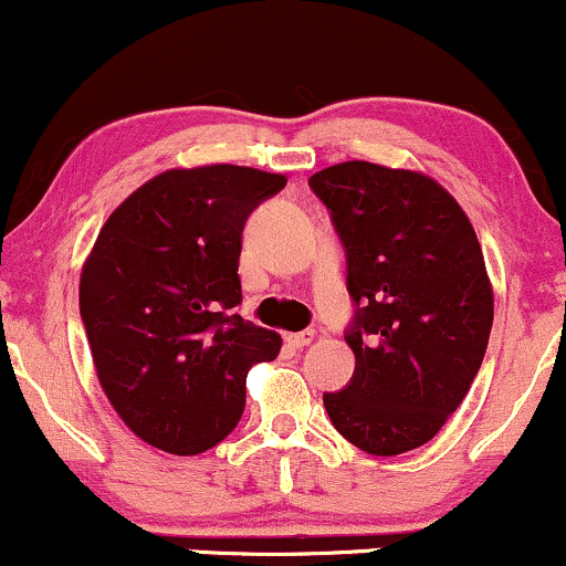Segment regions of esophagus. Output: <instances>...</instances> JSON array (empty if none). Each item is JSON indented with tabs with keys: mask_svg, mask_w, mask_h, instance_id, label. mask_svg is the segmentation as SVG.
<instances>
[{
	"mask_svg": "<svg viewBox=\"0 0 566 566\" xmlns=\"http://www.w3.org/2000/svg\"><path fill=\"white\" fill-rule=\"evenodd\" d=\"M314 337H316L314 329H303V333L287 335V343L292 348H305V346H311V343H314Z\"/></svg>",
	"mask_w": 566,
	"mask_h": 566,
	"instance_id": "1",
	"label": "esophagus"
}]
</instances>
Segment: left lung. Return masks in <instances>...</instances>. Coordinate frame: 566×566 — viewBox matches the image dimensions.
<instances>
[{"instance_id": "obj_1", "label": "left lung", "mask_w": 566, "mask_h": 566, "mask_svg": "<svg viewBox=\"0 0 566 566\" xmlns=\"http://www.w3.org/2000/svg\"><path fill=\"white\" fill-rule=\"evenodd\" d=\"M346 244L356 356L324 409L343 439L378 458L423 447L482 367L495 292L463 207L431 175L340 161L308 178Z\"/></svg>"}]
</instances>
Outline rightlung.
<instances>
[{"instance_id": "add662e5", "label": "right lung", "mask_w": 566, "mask_h": 566, "mask_svg": "<svg viewBox=\"0 0 566 566\" xmlns=\"http://www.w3.org/2000/svg\"><path fill=\"white\" fill-rule=\"evenodd\" d=\"M287 178L239 165L172 167L108 216L80 276V311L103 391L125 426L170 454L223 441L247 373L282 335L231 314L252 207Z\"/></svg>"}]
</instances>
